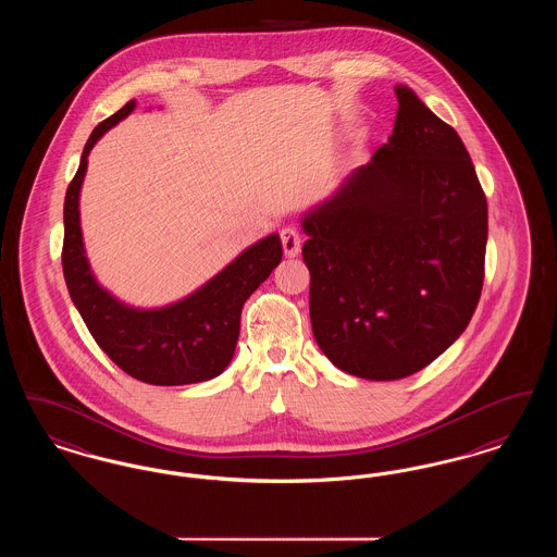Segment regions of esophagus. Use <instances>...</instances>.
<instances>
[{"label": "esophagus", "instance_id": "obj_1", "mask_svg": "<svg viewBox=\"0 0 557 557\" xmlns=\"http://www.w3.org/2000/svg\"><path fill=\"white\" fill-rule=\"evenodd\" d=\"M280 238H282V246H284L286 257H296V255L300 252L302 239H300V234H298L296 227H290V225L284 227V230L280 232Z\"/></svg>", "mask_w": 557, "mask_h": 557}]
</instances>
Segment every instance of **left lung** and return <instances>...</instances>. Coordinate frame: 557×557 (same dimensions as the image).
I'll use <instances>...</instances> for the list:
<instances>
[{"mask_svg":"<svg viewBox=\"0 0 557 557\" xmlns=\"http://www.w3.org/2000/svg\"><path fill=\"white\" fill-rule=\"evenodd\" d=\"M388 144L302 216L309 311L350 375L400 380L468 327L484 282L486 196L457 132L405 85Z\"/></svg>","mask_w":557,"mask_h":557,"instance_id":"obj_1","label":"left lung"}]
</instances>
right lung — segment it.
I'll list each match as a JSON object with an SVG mask.
<instances>
[{
  "label": "right lung",
  "instance_id": "obj_1",
  "mask_svg": "<svg viewBox=\"0 0 557 557\" xmlns=\"http://www.w3.org/2000/svg\"><path fill=\"white\" fill-rule=\"evenodd\" d=\"M133 108L135 100H129L102 121L83 148L64 200L62 271L87 330L121 370L154 386L196 384L216 377L230 366L238 343L242 307L280 265L282 239L277 234L259 239L202 288L160 309H135L104 290L85 257L79 191L91 148L110 127L129 116Z\"/></svg>",
  "mask_w": 557,
  "mask_h": 557
}]
</instances>
